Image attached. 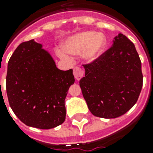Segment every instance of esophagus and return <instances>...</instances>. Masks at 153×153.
<instances>
[{
  "instance_id": "1",
  "label": "esophagus",
  "mask_w": 153,
  "mask_h": 153,
  "mask_svg": "<svg viewBox=\"0 0 153 153\" xmlns=\"http://www.w3.org/2000/svg\"><path fill=\"white\" fill-rule=\"evenodd\" d=\"M74 75L77 81L80 80V79L83 76V70L79 67H74Z\"/></svg>"
}]
</instances>
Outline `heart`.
<instances>
[{
    "mask_svg": "<svg viewBox=\"0 0 153 153\" xmlns=\"http://www.w3.org/2000/svg\"><path fill=\"white\" fill-rule=\"evenodd\" d=\"M106 38L102 33L93 31H84L71 36L62 44V50L58 51L61 59L69 60L66 54L79 55L82 53L83 59L88 63L95 61L104 52L106 47Z\"/></svg>",
    "mask_w": 153,
    "mask_h": 153,
    "instance_id": "b5f03b06",
    "label": "heart"
}]
</instances>
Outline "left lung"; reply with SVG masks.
<instances>
[{"label":"left lung","mask_w":153,"mask_h":153,"mask_svg":"<svg viewBox=\"0 0 153 153\" xmlns=\"http://www.w3.org/2000/svg\"><path fill=\"white\" fill-rule=\"evenodd\" d=\"M83 67L85 76L79 85L93 115L116 118L137 102L143 87L141 60L126 36L119 33L112 47Z\"/></svg>","instance_id":"1"}]
</instances>
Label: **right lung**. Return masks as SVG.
I'll list each match as a JSON object with an SVG mask.
<instances>
[{"label":"right lung","mask_w":153,"mask_h":153,"mask_svg":"<svg viewBox=\"0 0 153 153\" xmlns=\"http://www.w3.org/2000/svg\"><path fill=\"white\" fill-rule=\"evenodd\" d=\"M74 83L73 70H59L50 53L33 39L19 44L9 60V103L28 126L49 129L61 125L66 115L65 99Z\"/></svg>","instance_id":"obj_1"}]
</instances>
